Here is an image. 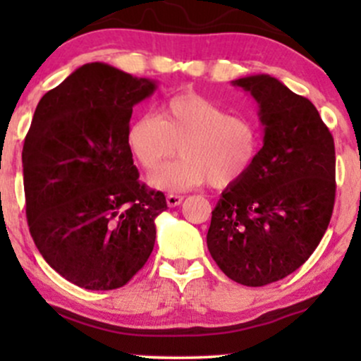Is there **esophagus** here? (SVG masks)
I'll return each instance as SVG.
<instances>
[{
  "mask_svg": "<svg viewBox=\"0 0 361 361\" xmlns=\"http://www.w3.org/2000/svg\"><path fill=\"white\" fill-rule=\"evenodd\" d=\"M181 202H183V197H181V195H168L166 197L168 207H178Z\"/></svg>",
  "mask_w": 361,
  "mask_h": 361,
  "instance_id": "esophagus-1",
  "label": "esophagus"
}]
</instances>
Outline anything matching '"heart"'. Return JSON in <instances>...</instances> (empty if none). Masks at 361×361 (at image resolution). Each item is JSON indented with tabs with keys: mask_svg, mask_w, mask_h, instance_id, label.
Here are the masks:
<instances>
[{
	"mask_svg": "<svg viewBox=\"0 0 361 361\" xmlns=\"http://www.w3.org/2000/svg\"><path fill=\"white\" fill-rule=\"evenodd\" d=\"M180 149V159L149 176L163 192H185L210 181L215 188L250 175L263 147L258 118L231 114L195 91L168 98L159 115L144 114L127 128V147L140 168L152 171Z\"/></svg>",
	"mask_w": 361,
	"mask_h": 361,
	"instance_id": "1",
	"label": "heart"
}]
</instances>
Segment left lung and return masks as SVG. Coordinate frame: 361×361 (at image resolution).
<instances>
[{
  "label": "left lung",
  "instance_id": "obj_1",
  "mask_svg": "<svg viewBox=\"0 0 361 361\" xmlns=\"http://www.w3.org/2000/svg\"><path fill=\"white\" fill-rule=\"evenodd\" d=\"M233 85L258 103L263 147L250 175L222 192L207 246L231 280L263 287L300 268L321 243L333 215L336 154L307 98L268 74Z\"/></svg>",
  "mask_w": 361,
  "mask_h": 361
}]
</instances>
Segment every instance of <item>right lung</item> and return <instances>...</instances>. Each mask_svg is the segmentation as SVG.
I'll return each instance as SVG.
<instances>
[{
    "label": "right lung",
    "instance_id": "add662e5",
    "mask_svg": "<svg viewBox=\"0 0 361 361\" xmlns=\"http://www.w3.org/2000/svg\"><path fill=\"white\" fill-rule=\"evenodd\" d=\"M156 88L90 62L35 109L22 152L28 227L51 268L81 288L123 287L154 247L166 197L139 181L127 128Z\"/></svg>",
    "mask_w": 361,
    "mask_h": 361
}]
</instances>
